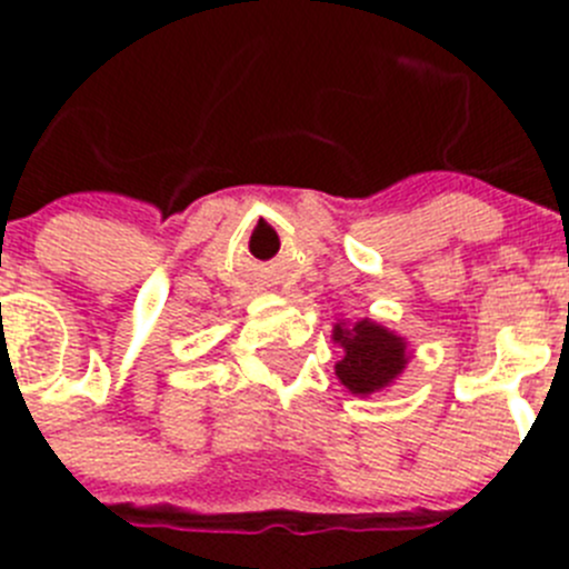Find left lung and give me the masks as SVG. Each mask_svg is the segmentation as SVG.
<instances>
[{"label": "left lung", "instance_id": "1", "mask_svg": "<svg viewBox=\"0 0 569 569\" xmlns=\"http://www.w3.org/2000/svg\"><path fill=\"white\" fill-rule=\"evenodd\" d=\"M333 341L341 347V359L336 361V376L359 399L385 393L396 385L410 361V345L405 336L385 328L373 319H359L356 325L336 321Z\"/></svg>", "mask_w": 569, "mask_h": 569}]
</instances>
